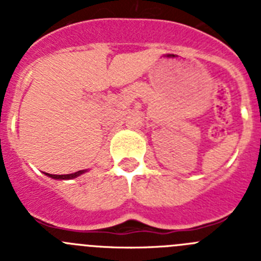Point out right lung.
<instances>
[{
    "instance_id": "add662e5",
    "label": "right lung",
    "mask_w": 261,
    "mask_h": 261,
    "mask_svg": "<svg viewBox=\"0 0 261 261\" xmlns=\"http://www.w3.org/2000/svg\"><path fill=\"white\" fill-rule=\"evenodd\" d=\"M85 172H87V170H81V171L74 172V174H68V175H52V174H47V172H44V174L48 175L49 177H52V179H61V180H66V179H75V177L81 176V175L85 174Z\"/></svg>"
}]
</instances>
